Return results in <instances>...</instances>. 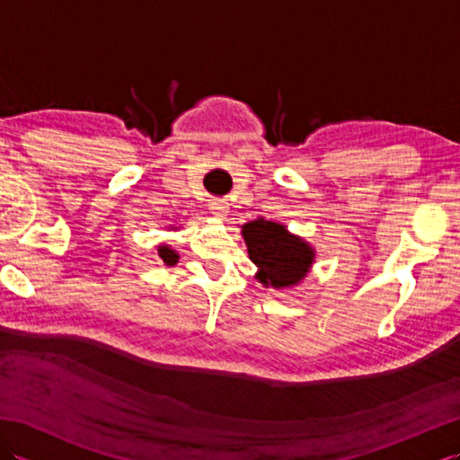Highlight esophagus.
Instances as JSON below:
<instances>
[{
	"label": "esophagus",
	"instance_id": "obj_1",
	"mask_svg": "<svg viewBox=\"0 0 460 460\" xmlns=\"http://www.w3.org/2000/svg\"><path fill=\"white\" fill-rule=\"evenodd\" d=\"M209 209L217 219H225L229 215V205H227V201H223V199H213L209 203Z\"/></svg>",
	"mask_w": 460,
	"mask_h": 460
}]
</instances>
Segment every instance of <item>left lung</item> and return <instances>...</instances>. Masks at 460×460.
I'll use <instances>...</instances> for the list:
<instances>
[{
  "instance_id": "8db88e82",
  "label": "left lung",
  "mask_w": 460,
  "mask_h": 460,
  "mask_svg": "<svg viewBox=\"0 0 460 460\" xmlns=\"http://www.w3.org/2000/svg\"><path fill=\"white\" fill-rule=\"evenodd\" d=\"M241 235L245 239L249 259L257 265L255 279L262 287L295 288L314 265L316 249L282 223L259 217L243 225Z\"/></svg>"
}]
</instances>
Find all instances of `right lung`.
I'll return each instance as SVG.
<instances>
[{
	"mask_svg": "<svg viewBox=\"0 0 460 460\" xmlns=\"http://www.w3.org/2000/svg\"><path fill=\"white\" fill-rule=\"evenodd\" d=\"M173 229H178V227H173ZM158 255H160V259L165 262V265H175V262H178V259H180V255L178 252H175L170 245H165V243H162V245H158Z\"/></svg>",
	"mask_w": 460,
	"mask_h": 460,
	"instance_id": "obj_1",
	"label": "right lung"
}]
</instances>
